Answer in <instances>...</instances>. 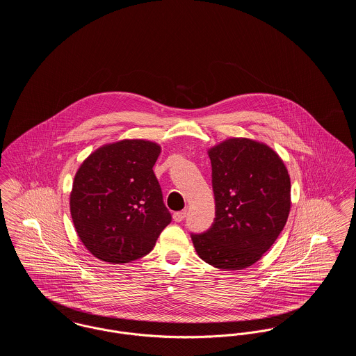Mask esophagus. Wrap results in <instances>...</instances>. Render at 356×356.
<instances>
[{
	"instance_id": "1",
	"label": "esophagus",
	"mask_w": 356,
	"mask_h": 356,
	"mask_svg": "<svg viewBox=\"0 0 356 356\" xmlns=\"http://www.w3.org/2000/svg\"><path fill=\"white\" fill-rule=\"evenodd\" d=\"M186 211L184 209V211H180V212H175L173 213V220L177 221H183L184 219H186Z\"/></svg>"
}]
</instances>
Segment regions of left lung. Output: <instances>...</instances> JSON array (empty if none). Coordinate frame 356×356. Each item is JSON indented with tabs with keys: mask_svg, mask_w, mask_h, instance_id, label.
Here are the masks:
<instances>
[{
	"mask_svg": "<svg viewBox=\"0 0 356 356\" xmlns=\"http://www.w3.org/2000/svg\"><path fill=\"white\" fill-rule=\"evenodd\" d=\"M216 218L203 234H192L197 254L220 270H243L271 248L291 209V181L268 145L234 137L208 151Z\"/></svg>",
	"mask_w": 356,
	"mask_h": 356,
	"instance_id": "8db88e82",
	"label": "left lung"
}]
</instances>
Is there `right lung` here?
Listing matches in <instances>:
<instances>
[{
  "mask_svg": "<svg viewBox=\"0 0 356 356\" xmlns=\"http://www.w3.org/2000/svg\"><path fill=\"white\" fill-rule=\"evenodd\" d=\"M161 152L147 140H121L90 153L74 176L70 215L86 250L121 264L149 254L172 220L153 165Z\"/></svg>",
  "mask_w": 356,
  "mask_h": 356,
  "instance_id": "obj_1",
  "label": "right lung"
}]
</instances>
